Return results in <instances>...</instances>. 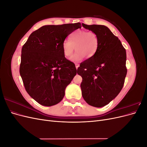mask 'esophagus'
<instances>
[{
	"instance_id": "34e87169",
	"label": "esophagus",
	"mask_w": 147,
	"mask_h": 147,
	"mask_svg": "<svg viewBox=\"0 0 147 147\" xmlns=\"http://www.w3.org/2000/svg\"><path fill=\"white\" fill-rule=\"evenodd\" d=\"M75 67H76V69H77L79 67V64H78L77 63H75Z\"/></svg>"
}]
</instances>
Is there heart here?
Returning <instances> with one entry per match:
<instances>
[{"label":"heart","mask_w":147,"mask_h":147,"mask_svg":"<svg viewBox=\"0 0 147 147\" xmlns=\"http://www.w3.org/2000/svg\"><path fill=\"white\" fill-rule=\"evenodd\" d=\"M99 45V38L92 31L78 29L70 34L69 40H66L63 43V52L65 57H69L75 50L77 51L72 56L70 60L77 63L84 57L91 58L96 53Z\"/></svg>","instance_id":"obj_1"}]
</instances>
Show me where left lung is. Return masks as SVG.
Masks as SVG:
<instances>
[{
	"label": "left lung",
	"mask_w": 147,
	"mask_h": 147,
	"mask_svg": "<svg viewBox=\"0 0 147 147\" xmlns=\"http://www.w3.org/2000/svg\"><path fill=\"white\" fill-rule=\"evenodd\" d=\"M99 38L97 50L91 58L81 63L77 74L82 77V96L87 103L102 107L122 90L127 74L126 52L118 38L103 25H87Z\"/></svg>",
	"instance_id": "obj_1"
}]
</instances>
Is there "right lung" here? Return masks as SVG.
<instances>
[{"label": "right lung", "mask_w": 147, "mask_h": 147, "mask_svg": "<svg viewBox=\"0 0 147 147\" xmlns=\"http://www.w3.org/2000/svg\"><path fill=\"white\" fill-rule=\"evenodd\" d=\"M81 27L80 23L43 26L23 46L20 75L26 91L38 104L52 106L63 99L77 69L64 56L62 46L70 34Z\"/></svg>", "instance_id": "add662e5"}]
</instances>
